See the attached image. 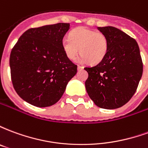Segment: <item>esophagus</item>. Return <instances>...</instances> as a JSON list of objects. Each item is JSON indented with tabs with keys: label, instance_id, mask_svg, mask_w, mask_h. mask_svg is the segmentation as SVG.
Segmentation results:
<instances>
[{
	"label": "esophagus",
	"instance_id": "34e87169",
	"mask_svg": "<svg viewBox=\"0 0 148 148\" xmlns=\"http://www.w3.org/2000/svg\"><path fill=\"white\" fill-rule=\"evenodd\" d=\"M83 68L84 67L82 66H79V65L77 66V70H78V71H82V70Z\"/></svg>",
	"mask_w": 148,
	"mask_h": 148
}]
</instances>
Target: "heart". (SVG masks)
<instances>
[{"instance_id":"1","label":"heart","mask_w":148,"mask_h":148,"mask_svg":"<svg viewBox=\"0 0 148 148\" xmlns=\"http://www.w3.org/2000/svg\"><path fill=\"white\" fill-rule=\"evenodd\" d=\"M62 47L70 60H74L81 52L79 62L99 63L109 51V39L101 32L81 27L71 31L70 37L62 41Z\"/></svg>"}]
</instances>
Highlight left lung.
<instances>
[{
    "mask_svg": "<svg viewBox=\"0 0 148 148\" xmlns=\"http://www.w3.org/2000/svg\"><path fill=\"white\" fill-rule=\"evenodd\" d=\"M109 39L102 61L84 69L87 93L100 108L114 109L127 103L136 93L143 74V62L136 39L113 27H98Z\"/></svg>",
    "mask_w": 148,
    "mask_h": 148,
    "instance_id": "1",
    "label": "left lung"
}]
</instances>
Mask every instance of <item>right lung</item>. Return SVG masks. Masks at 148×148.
<instances>
[{"label":"right lung","mask_w":148,"mask_h":148,"mask_svg":"<svg viewBox=\"0 0 148 148\" xmlns=\"http://www.w3.org/2000/svg\"><path fill=\"white\" fill-rule=\"evenodd\" d=\"M69 28L67 23L30 28L12 49L9 65L12 86L18 95L32 106H53L77 73V65L62 47Z\"/></svg>","instance_id":"1"}]
</instances>
